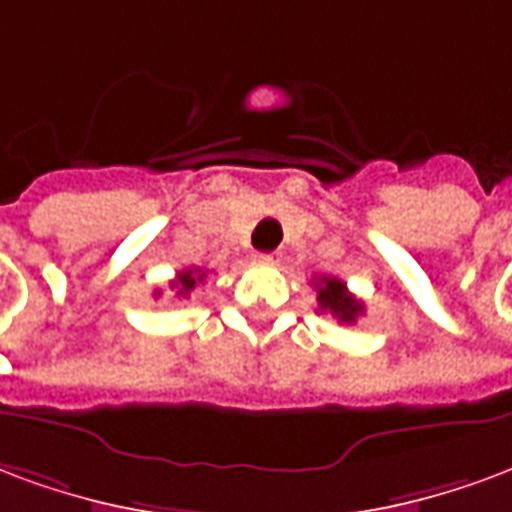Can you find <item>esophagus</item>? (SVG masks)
<instances>
[{
    "instance_id": "34e87169",
    "label": "esophagus",
    "mask_w": 512,
    "mask_h": 512,
    "mask_svg": "<svg viewBox=\"0 0 512 512\" xmlns=\"http://www.w3.org/2000/svg\"><path fill=\"white\" fill-rule=\"evenodd\" d=\"M259 259H261V261H270V264H275V261L281 259V253H278V251H272V253H259Z\"/></svg>"
}]
</instances>
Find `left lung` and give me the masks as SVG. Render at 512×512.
I'll return each instance as SVG.
<instances>
[{
  "label": "left lung",
  "instance_id": "obj_1",
  "mask_svg": "<svg viewBox=\"0 0 512 512\" xmlns=\"http://www.w3.org/2000/svg\"><path fill=\"white\" fill-rule=\"evenodd\" d=\"M316 300H319L322 311H330L343 324H354L357 316L363 313V302L357 300L346 289V283L338 281V278H319L316 281Z\"/></svg>",
  "mask_w": 512,
  "mask_h": 512
}]
</instances>
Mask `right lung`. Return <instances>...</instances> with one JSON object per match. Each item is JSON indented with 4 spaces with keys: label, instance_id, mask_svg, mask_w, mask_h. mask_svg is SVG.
<instances>
[{
    "label": "right lung",
    "instance_id": "right-lung-1",
    "mask_svg": "<svg viewBox=\"0 0 512 512\" xmlns=\"http://www.w3.org/2000/svg\"><path fill=\"white\" fill-rule=\"evenodd\" d=\"M204 278H207V272L204 270H182L177 272V281H171V289L177 292V297H188V294L196 289V283H201Z\"/></svg>",
    "mask_w": 512,
    "mask_h": 512
}]
</instances>
